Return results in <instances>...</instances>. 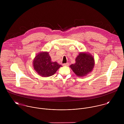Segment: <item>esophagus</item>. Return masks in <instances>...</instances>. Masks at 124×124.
<instances>
[{
  "label": "esophagus",
  "instance_id": "34e87169",
  "mask_svg": "<svg viewBox=\"0 0 124 124\" xmlns=\"http://www.w3.org/2000/svg\"><path fill=\"white\" fill-rule=\"evenodd\" d=\"M69 63H64L63 64V66H68L69 65Z\"/></svg>",
  "mask_w": 124,
  "mask_h": 124
}]
</instances>
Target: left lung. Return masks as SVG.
<instances>
[{"mask_svg":"<svg viewBox=\"0 0 124 124\" xmlns=\"http://www.w3.org/2000/svg\"><path fill=\"white\" fill-rule=\"evenodd\" d=\"M94 59L92 54L87 52H81L75 59V63L70 66L77 76L82 77L93 71L94 66Z\"/></svg>","mask_w":124,"mask_h":124,"instance_id":"left-lung-1","label":"left lung"}]
</instances>
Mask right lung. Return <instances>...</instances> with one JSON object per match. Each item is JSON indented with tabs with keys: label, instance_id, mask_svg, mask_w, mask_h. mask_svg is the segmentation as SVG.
I'll return each instance as SVG.
<instances>
[{
	"label": "right lung",
	"instance_id": "right-lung-1",
	"mask_svg": "<svg viewBox=\"0 0 124 124\" xmlns=\"http://www.w3.org/2000/svg\"><path fill=\"white\" fill-rule=\"evenodd\" d=\"M32 62L34 70L39 75L43 77L53 75L62 66L56 62H52L47 52L37 53Z\"/></svg>",
	"mask_w": 124,
	"mask_h": 124
}]
</instances>
